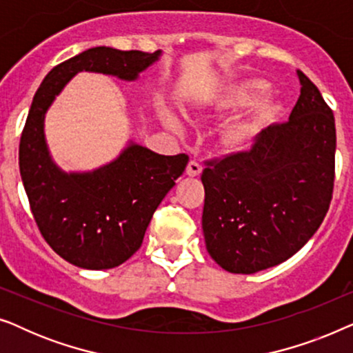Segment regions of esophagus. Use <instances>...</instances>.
<instances>
[{
    "instance_id": "obj_1",
    "label": "esophagus",
    "mask_w": 353,
    "mask_h": 353,
    "mask_svg": "<svg viewBox=\"0 0 353 353\" xmlns=\"http://www.w3.org/2000/svg\"><path fill=\"white\" fill-rule=\"evenodd\" d=\"M201 172H202V163L199 161H196V159L190 161V163H188V167H186L188 175L197 176V175H201Z\"/></svg>"
}]
</instances>
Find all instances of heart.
Masks as SVG:
<instances>
[{"label":"heart","mask_w":353,"mask_h":353,"mask_svg":"<svg viewBox=\"0 0 353 353\" xmlns=\"http://www.w3.org/2000/svg\"><path fill=\"white\" fill-rule=\"evenodd\" d=\"M270 91V83L260 79H250L245 81H241L238 85H233L225 93H221L214 103V110L216 112H231V110H238L248 105L254 104L255 101L263 98ZM270 112H272V104L260 105L257 112L248 115V117H241L234 120L226 130L225 138L231 146H248L259 137L260 130L265 120L268 119ZM165 123L175 132H183L185 123L180 117L175 114L167 112L165 114Z\"/></svg>","instance_id":"b5f03b06"}]
</instances>
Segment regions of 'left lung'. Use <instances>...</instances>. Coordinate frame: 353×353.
<instances>
[{"mask_svg": "<svg viewBox=\"0 0 353 353\" xmlns=\"http://www.w3.org/2000/svg\"><path fill=\"white\" fill-rule=\"evenodd\" d=\"M289 120L270 125L249 151L207 162L202 231L210 257L252 274L292 257L315 234L334 188L336 125L330 105L297 70Z\"/></svg>", "mask_w": 353, "mask_h": 353, "instance_id": "obj_1", "label": "left lung"}]
</instances>
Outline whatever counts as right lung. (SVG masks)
Wrapping results in <instances>:
<instances>
[{
    "instance_id": "right-lung-1",
    "label": "right lung",
    "mask_w": 353,
    "mask_h": 353,
    "mask_svg": "<svg viewBox=\"0 0 353 353\" xmlns=\"http://www.w3.org/2000/svg\"><path fill=\"white\" fill-rule=\"evenodd\" d=\"M161 52L90 48L56 65L33 96L19 144L21 178L41 236L75 267L108 270L132 257L190 157L162 156L130 141L115 161L93 172L65 173L48 151L45 115L79 72L133 81Z\"/></svg>"
}]
</instances>
